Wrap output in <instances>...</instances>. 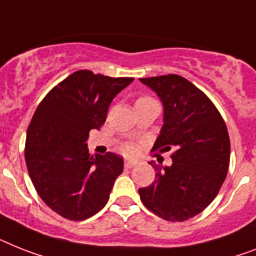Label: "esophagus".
<instances>
[{
	"mask_svg": "<svg viewBox=\"0 0 256 256\" xmlns=\"http://www.w3.org/2000/svg\"><path fill=\"white\" fill-rule=\"evenodd\" d=\"M136 164H137V162L133 161V160H126V161H124V168H132L133 166H136Z\"/></svg>",
	"mask_w": 256,
	"mask_h": 256,
	"instance_id": "esophagus-1",
	"label": "esophagus"
}]
</instances>
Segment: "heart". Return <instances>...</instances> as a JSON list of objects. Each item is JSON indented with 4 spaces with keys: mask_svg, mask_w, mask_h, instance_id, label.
<instances>
[{
    "mask_svg": "<svg viewBox=\"0 0 256 256\" xmlns=\"http://www.w3.org/2000/svg\"><path fill=\"white\" fill-rule=\"evenodd\" d=\"M146 99H150V98H149V96H141V98L137 99V102L146 100ZM123 150H124V153H126V154H133L134 152H136V148L133 146V145H130V144H126V145H124Z\"/></svg>",
    "mask_w": 256,
    "mask_h": 256,
    "instance_id": "1",
    "label": "heart"
}]
</instances>
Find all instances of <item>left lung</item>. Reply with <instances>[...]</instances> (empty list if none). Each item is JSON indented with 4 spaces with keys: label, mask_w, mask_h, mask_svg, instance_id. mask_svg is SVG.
Masks as SVG:
<instances>
[{
    "label": "left lung",
    "mask_w": 256,
    "mask_h": 256,
    "mask_svg": "<svg viewBox=\"0 0 256 256\" xmlns=\"http://www.w3.org/2000/svg\"><path fill=\"white\" fill-rule=\"evenodd\" d=\"M164 104V126L152 150L172 149L171 166L154 168L156 179L138 190L142 204L158 217L182 222L202 212L218 194L230 162L222 116L200 88L178 74L140 78Z\"/></svg>",
    "instance_id": "1"
}]
</instances>
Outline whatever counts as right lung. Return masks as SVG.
Returning a JSON list of instances; mask_svg holds the SVG:
<instances>
[{
	"label": "right lung",
	"mask_w": 256,
	"mask_h": 256,
	"mask_svg": "<svg viewBox=\"0 0 256 256\" xmlns=\"http://www.w3.org/2000/svg\"><path fill=\"white\" fill-rule=\"evenodd\" d=\"M132 81L77 70L54 86L34 114L24 148L27 170L42 200L64 218L82 221L98 213L123 172V158L110 152L92 156L86 141Z\"/></svg>",
	"instance_id": "right-lung-1"
}]
</instances>
